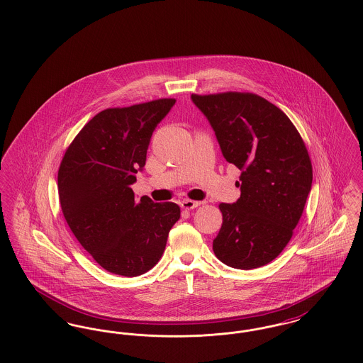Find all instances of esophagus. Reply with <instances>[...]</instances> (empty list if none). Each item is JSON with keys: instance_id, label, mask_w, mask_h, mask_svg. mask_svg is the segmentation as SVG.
Segmentation results:
<instances>
[{"instance_id": "1", "label": "esophagus", "mask_w": 363, "mask_h": 363, "mask_svg": "<svg viewBox=\"0 0 363 363\" xmlns=\"http://www.w3.org/2000/svg\"><path fill=\"white\" fill-rule=\"evenodd\" d=\"M200 204H201L200 201H194V200H189V199L181 201V207L184 208V209H193V208L199 207Z\"/></svg>"}]
</instances>
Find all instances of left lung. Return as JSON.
I'll use <instances>...</instances> for the list:
<instances>
[{"label": "left lung", "mask_w": 363, "mask_h": 363, "mask_svg": "<svg viewBox=\"0 0 363 363\" xmlns=\"http://www.w3.org/2000/svg\"><path fill=\"white\" fill-rule=\"evenodd\" d=\"M191 101L225 160L242 172L241 197L219 204L223 223L213 253L231 268L262 267L283 252L302 216L313 179L308 148L290 118L256 94H191Z\"/></svg>", "instance_id": "left-lung-1"}]
</instances>
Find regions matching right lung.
Here are the masks:
<instances>
[{"mask_svg": "<svg viewBox=\"0 0 363 363\" xmlns=\"http://www.w3.org/2000/svg\"><path fill=\"white\" fill-rule=\"evenodd\" d=\"M175 104L156 99L98 113L73 138L58 169L64 218L80 245L106 271L138 277L162 257L181 216L175 203L135 200L132 184L145 164L156 125Z\"/></svg>", "mask_w": 363, "mask_h": 363, "instance_id": "right-lung-1", "label": "right lung"}]
</instances>
